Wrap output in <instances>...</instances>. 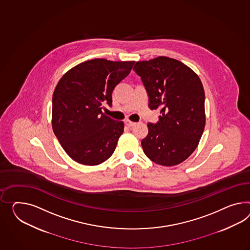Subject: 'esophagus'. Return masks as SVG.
<instances>
[{
  "label": "esophagus",
  "instance_id": "esophagus-1",
  "mask_svg": "<svg viewBox=\"0 0 250 250\" xmlns=\"http://www.w3.org/2000/svg\"><path fill=\"white\" fill-rule=\"evenodd\" d=\"M125 124L128 126V127H133L136 125V122H131V121H129V120H127L126 122H125Z\"/></svg>",
  "mask_w": 250,
  "mask_h": 250
}]
</instances>
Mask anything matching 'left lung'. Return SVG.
<instances>
[{"mask_svg": "<svg viewBox=\"0 0 250 250\" xmlns=\"http://www.w3.org/2000/svg\"><path fill=\"white\" fill-rule=\"evenodd\" d=\"M133 70L147 90L148 107L161 113L158 123H147L143 151L159 165L180 164L197 148L205 128L202 83L189 67L165 56L137 62Z\"/></svg>", "mask_w": 250, "mask_h": 250, "instance_id": "obj_1", "label": "left lung"}]
</instances>
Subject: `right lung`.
<instances>
[{
  "label": "right lung",
  "mask_w": 250,
  "mask_h": 250,
  "mask_svg": "<svg viewBox=\"0 0 250 250\" xmlns=\"http://www.w3.org/2000/svg\"><path fill=\"white\" fill-rule=\"evenodd\" d=\"M134 61L93 59L74 66L59 81L52 95L51 125L72 160L95 166L108 160L124 131V122L103 112L112 103L116 85L127 77Z\"/></svg>",
  "instance_id": "1"
}]
</instances>
